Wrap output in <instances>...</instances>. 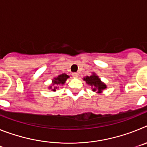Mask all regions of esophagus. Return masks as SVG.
Instances as JSON below:
<instances>
[{"instance_id":"obj_1","label":"esophagus","mask_w":147,"mask_h":147,"mask_svg":"<svg viewBox=\"0 0 147 147\" xmlns=\"http://www.w3.org/2000/svg\"><path fill=\"white\" fill-rule=\"evenodd\" d=\"M73 76H74V78H77L78 76H79V74H78V73H74V74H73Z\"/></svg>"}]
</instances>
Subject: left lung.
Masks as SVG:
<instances>
[{"instance_id": "left-lung-1", "label": "left lung", "mask_w": 147, "mask_h": 147, "mask_svg": "<svg viewBox=\"0 0 147 147\" xmlns=\"http://www.w3.org/2000/svg\"><path fill=\"white\" fill-rule=\"evenodd\" d=\"M83 80L91 87L92 91L96 92V93H102L104 90L107 88V85L101 80L98 75L95 73H92L90 76H87L83 78Z\"/></svg>"}]
</instances>
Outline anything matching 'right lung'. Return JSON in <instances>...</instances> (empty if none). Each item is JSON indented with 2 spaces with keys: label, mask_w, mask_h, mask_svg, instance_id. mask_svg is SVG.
<instances>
[{
  "label": "right lung",
  "mask_w": 147,
  "mask_h": 147,
  "mask_svg": "<svg viewBox=\"0 0 147 147\" xmlns=\"http://www.w3.org/2000/svg\"><path fill=\"white\" fill-rule=\"evenodd\" d=\"M70 76L66 74H62L57 77H54L52 80L51 85L49 87V89H51L52 91H56V90L59 88V85H63L65 83L66 80Z\"/></svg>",
  "instance_id": "add662e5"
}]
</instances>
